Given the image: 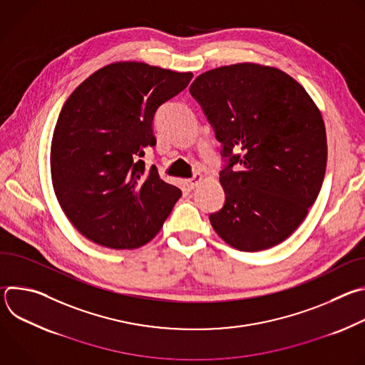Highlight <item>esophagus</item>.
Segmentation results:
<instances>
[{"instance_id":"obj_1","label":"esophagus","mask_w":365,"mask_h":365,"mask_svg":"<svg viewBox=\"0 0 365 365\" xmlns=\"http://www.w3.org/2000/svg\"><path fill=\"white\" fill-rule=\"evenodd\" d=\"M202 180H203V176L200 173H195L190 179H187V185L190 189H195Z\"/></svg>"}]
</instances>
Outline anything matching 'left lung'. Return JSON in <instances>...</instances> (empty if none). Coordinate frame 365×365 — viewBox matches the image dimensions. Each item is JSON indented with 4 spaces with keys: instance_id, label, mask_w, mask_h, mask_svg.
<instances>
[{
    "instance_id": "left-lung-1",
    "label": "left lung",
    "mask_w": 365,
    "mask_h": 365,
    "mask_svg": "<svg viewBox=\"0 0 365 365\" xmlns=\"http://www.w3.org/2000/svg\"><path fill=\"white\" fill-rule=\"evenodd\" d=\"M189 92L222 147L225 202L210 215L214 230L240 251L280 244L324 183L328 145L319 110L287 73L254 63L207 71Z\"/></svg>"
}]
</instances>
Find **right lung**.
I'll return each mask as SVG.
<instances>
[{
  "label": "right lung",
  "mask_w": 365,
  "mask_h": 365,
  "mask_svg": "<svg viewBox=\"0 0 365 365\" xmlns=\"http://www.w3.org/2000/svg\"><path fill=\"white\" fill-rule=\"evenodd\" d=\"M192 73L118 62L92 73L68 98L51 140L55 193L72 225L115 250L137 248L160 231L182 196L143 160L154 148V117Z\"/></svg>",
  "instance_id": "1"
}]
</instances>
